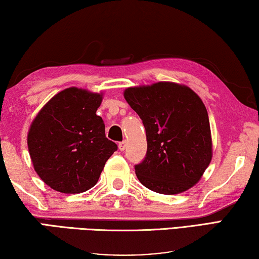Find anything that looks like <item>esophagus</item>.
I'll use <instances>...</instances> for the list:
<instances>
[{
	"label": "esophagus",
	"instance_id": "1",
	"mask_svg": "<svg viewBox=\"0 0 259 259\" xmlns=\"http://www.w3.org/2000/svg\"><path fill=\"white\" fill-rule=\"evenodd\" d=\"M125 146H126V142L125 141L118 143V149H120V151H124L125 150Z\"/></svg>",
	"mask_w": 259,
	"mask_h": 259
}]
</instances>
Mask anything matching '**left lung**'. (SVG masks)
Returning <instances> with one entry per match:
<instances>
[{
  "label": "left lung",
  "instance_id": "left-lung-1",
  "mask_svg": "<svg viewBox=\"0 0 259 259\" xmlns=\"http://www.w3.org/2000/svg\"><path fill=\"white\" fill-rule=\"evenodd\" d=\"M124 98L146 131V155L135 165L139 182L163 195L195 186L212 159L210 121L200 98L168 81L129 88Z\"/></svg>",
  "mask_w": 259,
  "mask_h": 259
}]
</instances>
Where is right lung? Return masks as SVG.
<instances>
[{
  "label": "right lung",
  "instance_id": "obj_1",
  "mask_svg": "<svg viewBox=\"0 0 259 259\" xmlns=\"http://www.w3.org/2000/svg\"><path fill=\"white\" fill-rule=\"evenodd\" d=\"M101 94L69 88L53 97L32 122L27 145L40 179L63 194H79L99 180L117 145L96 114Z\"/></svg>",
  "mask_w": 259,
  "mask_h": 259
}]
</instances>
